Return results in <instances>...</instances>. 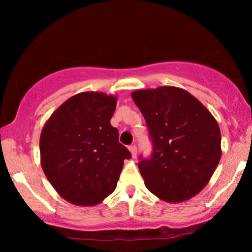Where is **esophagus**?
Wrapping results in <instances>:
<instances>
[{
    "mask_svg": "<svg viewBox=\"0 0 252 252\" xmlns=\"http://www.w3.org/2000/svg\"><path fill=\"white\" fill-rule=\"evenodd\" d=\"M129 150L130 153H131L132 158H135V156L137 155V147H136V144H131V146H129Z\"/></svg>",
    "mask_w": 252,
    "mask_h": 252,
    "instance_id": "obj_1",
    "label": "esophagus"
}]
</instances>
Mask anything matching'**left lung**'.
Masks as SVG:
<instances>
[{"label":"left lung","mask_w":252,"mask_h":252,"mask_svg":"<svg viewBox=\"0 0 252 252\" xmlns=\"http://www.w3.org/2000/svg\"><path fill=\"white\" fill-rule=\"evenodd\" d=\"M153 150L140 155L144 185L164 201L187 200L206 186L221 156L220 130L211 112L182 89L163 86L132 92Z\"/></svg>","instance_id":"1"}]
</instances>
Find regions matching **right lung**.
<instances>
[{
  "instance_id": "obj_1",
  "label": "right lung",
  "mask_w": 252,
  "mask_h": 252,
  "mask_svg": "<svg viewBox=\"0 0 252 252\" xmlns=\"http://www.w3.org/2000/svg\"><path fill=\"white\" fill-rule=\"evenodd\" d=\"M116 98L82 92L66 100L50 117L40 137L45 175L56 190L74 205H97L111 194L131 158L110 124Z\"/></svg>"
}]
</instances>
